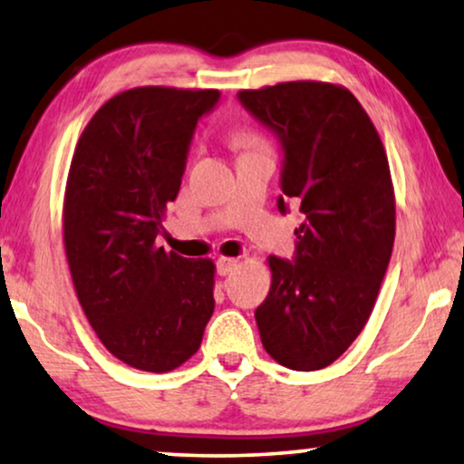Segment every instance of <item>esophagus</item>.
<instances>
[{
    "label": "esophagus",
    "instance_id": "1",
    "mask_svg": "<svg viewBox=\"0 0 464 464\" xmlns=\"http://www.w3.org/2000/svg\"><path fill=\"white\" fill-rule=\"evenodd\" d=\"M238 266V257H219L218 259V272L221 276L230 275L232 270H237Z\"/></svg>",
    "mask_w": 464,
    "mask_h": 464
}]
</instances>
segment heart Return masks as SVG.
Returning <instances> with one entry per match:
<instances>
[{
    "mask_svg": "<svg viewBox=\"0 0 464 464\" xmlns=\"http://www.w3.org/2000/svg\"><path fill=\"white\" fill-rule=\"evenodd\" d=\"M234 141H237L238 145H243V148H253V145H259L262 143V139H259L256 132L249 130V129H237L234 130Z\"/></svg>",
    "mask_w": 464,
    "mask_h": 464,
    "instance_id": "1",
    "label": "heart"
}]
</instances>
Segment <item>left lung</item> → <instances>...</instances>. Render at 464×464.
<instances>
[{
    "label": "left lung",
    "mask_w": 464,
    "mask_h": 464,
    "mask_svg": "<svg viewBox=\"0 0 464 464\" xmlns=\"http://www.w3.org/2000/svg\"><path fill=\"white\" fill-rule=\"evenodd\" d=\"M281 137L283 194L300 205L295 264L270 256L256 310L266 353L289 370L332 365L363 332L392 243L395 189L376 126L348 88L316 80L240 91ZM285 213V200L278 198Z\"/></svg>",
    "instance_id": "obj_1"
}]
</instances>
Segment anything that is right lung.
Instances as JSON below:
<instances>
[{"instance_id":"add662e5","label":"right lung","mask_w":464,"mask_h":464,"mask_svg":"<svg viewBox=\"0 0 464 464\" xmlns=\"http://www.w3.org/2000/svg\"><path fill=\"white\" fill-rule=\"evenodd\" d=\"M215 88L137 86L86 124L69 164L63 243L80 306L103 346L141 372L175 370L200 348L213 259L156 245L179 194L188 145Z\"/></svg>"}]
</instances>
